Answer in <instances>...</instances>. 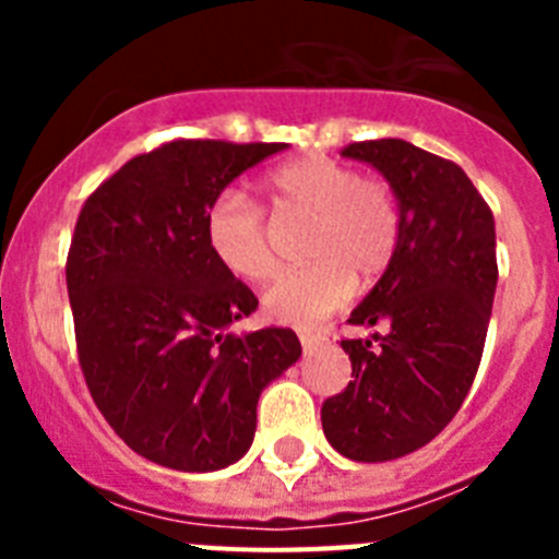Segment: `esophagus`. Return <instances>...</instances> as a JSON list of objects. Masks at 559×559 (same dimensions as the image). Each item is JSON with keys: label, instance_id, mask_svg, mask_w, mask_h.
<instances>
[{"label": "esophagus", "instance_id": "34e87169", "mask_svg": "<svg viewBox=\"0 0 559 559\" xmlns=\"http://www.w3.org/2000/svg\"><path fill=\"white\" fill-rule=\"evenodd\" d=\"M299 341H302L305 353H308V349H316L319 344H322V338H319V335H313V333H299Z\"/></svg>", "mask_w": 559, "mask_h": 559}]
</instances>
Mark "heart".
<instances>
[{
	"label": "heart",
	"mask_w": 559,
	"mask_h": 559,
	"mask_svg": "<svg viewBox=\"0 0 559 559\" xmlns=\"http://www.w3.org/2000/svg\"><path fill=\"white\" fill-rule=\"evenodd\" d=\"M274 215L310 221L305 269L276 276L263 294V313L276 324L313 328L349 302L355 276L372 283L400 246V204L383 179L358 176L328 156H305L269 176ZM206 249L235 280L263 283L274 274V235L263 206L237 187L212 199L204 218Z\"/></svg>",
	"instance_id": "1"
}]
</instances>
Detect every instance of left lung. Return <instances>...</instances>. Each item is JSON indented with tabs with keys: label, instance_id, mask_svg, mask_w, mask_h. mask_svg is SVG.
I'll return each instance as SVG.
<instances>
[{
	"label": "left lung",
	"instance_id": "left-lung-1",
	"mask_svg": "<svg viewBox=\"0 0 559 559\" xmlns=\"http://www.w3.org/2000/svg\"><path fill=\"white\" fill-rule=\"evenodd\" d=\"M389 181L400 246L341 341L353 380L324 400L330 445L353 462H392L428 445L456 417L481 360L496 296V221L459 165L406 140L344 147Z\"/></svg>",
	"mask_w": 559,
	"mask_h": 559
}]
</instances>
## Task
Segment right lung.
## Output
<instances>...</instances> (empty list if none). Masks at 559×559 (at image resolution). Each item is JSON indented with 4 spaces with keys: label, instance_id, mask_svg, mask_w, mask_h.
<instances>
[{
    "label": "right lung",
    "instance_id": "add662e5",
    "mask_svg": "<svg viewBox=\"0 0 559 559\" xmlns=\"http://www.w3.org/2000/svg\"><path fill=\"white\" fill-rule=\"evenodd\" d=\"M283 142L179 140L103 181L67 260L83 378L114 433L170 471H224L246 456L257 400L294 367V330L235 335L257 296L206 249L212 199Z\"/></svg>",
    "mask_w": 559,
    "mask_h": 559
}]
</instances>
